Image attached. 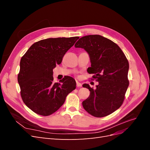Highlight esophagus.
<instances>
[{
    "instance_id": "1",
    "label": "esophagus",
    "mask_w": 150,
    "mask_h": 150,
    "mask_svg": "<svg viewBox=\"0 0 150 150\" xmlns=\"http://www.w3.org/2000/svg\"><path fill=\"white\" fill-rule=\"evenodd\" d=\"M76 86L77 87H81V86H82V84L79 83L78 81H76Z\"/></svg>"
}]
</instances>
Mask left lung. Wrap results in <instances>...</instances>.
Instances as JSON below:
<instances>
[{"mask_svg": "<svg viewBox=\"0 0 150 150\" xmlns=\"http://www.w3.org/2000/svg\"><path fill=\"white\" fill-rule=\"evenodd\" d=\"M74 46L88 53L91 63L88 72L99 83L95 89L83 85L90 91L83 102L84 109L97 117L111 114L122 105L129 86L128 59L116 43L99 35L84 36Z\"/></svg>", "mask_w": 150, "mask_h": 150, "instance_id": "8db88e82", "label": "left lung"}]
</instances>
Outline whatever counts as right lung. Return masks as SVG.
I'll use <instances>...</instances> for the list:
<instances>
[{
	"mask_svg": "<svg viewBox=\"0 0 150 150\" xmlns=\"http://www.w3.org/2000/svg\"><path fill=\"white\" fill-rule=\"evenodd\" d=\"M79 38H57L33 44L22 57L17 80L21 95L29 109L42 116H49L64 104L67 94L76 89V81L66 76L55 83L53 69L60 64L66 52Z\"/></svg>",
	"mask_w": 150,
	"mask_h": 150,
	"instance_id": "1",
	"label": "right lung"
}]
</instances>
